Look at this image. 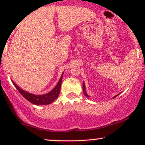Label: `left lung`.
<instances>
[{"instance_id":"1","label":"left lung","mask_w":145,"mask_h":145,"mask_svg":"<svg viewBox=\"0 0 145 145\" xmlns=\"http://www.w3.org/2000/svg\"><path fill=\"white\" fill-rule=\"evenodd\" d=\"M82 89H83V93H84V95L86 96V97H89V96L88 95V94L86 93V88H85V84H84V82H83V86H82ZM116 96H118V95H115L114 96V97L113 98H114V97H116Z\"/></svg>"}]
</instances>
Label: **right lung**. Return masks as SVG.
<instances>
[{
    "instance_id": "1",
    "label": "right lung",
    "mask_w": 145,
    "mask_h": 145,
    "mask_svg": "<svg viewBox=\"0 0 145 145\" xmlns=\"http://www.w3.org/2000/svg\"><path fill=\"white\" fill-rule=\"evenodd\" d=\"M63 75V74H62V76H61V78H60L57 84H56L54 89L52 90L50 92L44 95H34L32 93H30L23 91V90L20 89V88L13 80L12 82L13 84H14V85L16 86V88L17 89L18 91L22 95L25 99H26L28 101H29L30 102H31L32 104L35 105H48L52 103L53 101H54L56 99H57L60 93V90H61Z\"/></svg>"
}]
</instances>
